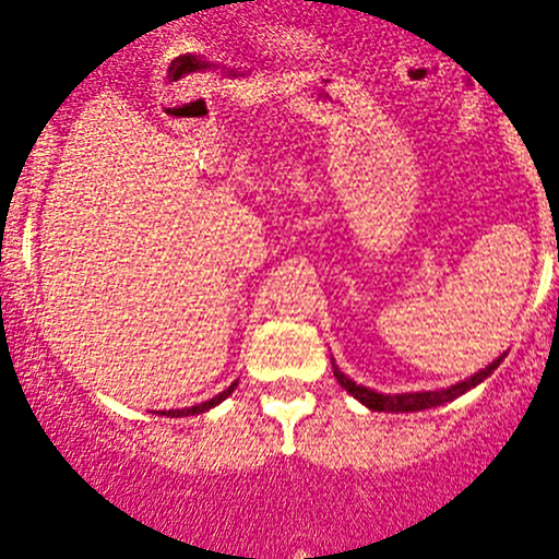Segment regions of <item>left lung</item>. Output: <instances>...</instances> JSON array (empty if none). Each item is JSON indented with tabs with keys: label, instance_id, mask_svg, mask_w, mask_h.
Returning a JSON list of instances; mask_svg holds the SVG:
<instances>
[{
	"label": "left lung",
	"instance_id": "8db88e82",
	"mask_svg": "<svg viewBox=\"0 0 559 559\" xmlns=\"http://www.w3.org/2000/svg\"><path fill=\"white\" fill-rule=\"evenodd\" d=\"M501 364V358H496V361L490 364L487 369H481V372L474 374V378L463 380V383L448 388V391H426V393H378V391H369V388L364 385H356L354 380L345 378L343 372H340L337 367H334V378H337V383L345 388V391L350 393V396L358 399L361 404H367L369 409H374V413H418V409H428V407H439V404L444 402H452V399H457L461 393H466L468 388H474L481 380L487 378V374L492 372V369Z\"/></svg>",
	"mask_w": 559,
	"mask_h": 559
}]
</instances>
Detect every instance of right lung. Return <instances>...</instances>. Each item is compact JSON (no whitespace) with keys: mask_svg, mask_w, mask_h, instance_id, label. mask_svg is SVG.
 Returning a JSON list of instances; mask_svg holds the SVG:
<instances>
[{"mask_svg":"<svg viewBox=\"0 0 559 559\" xmlns=\"http://www.w3.org/2000/svg\"><path fill=\"white\" fill-rule=\"evenodd\" d=\"M235 385H238V383H233L230 388H227V391H222L219 396L209 399V402L195 404V407H187V409H168V413H160V415H168V418H185V415H201V413H205V409H211V407H216V404H219V402H225V399L230 396V393H233V388H235Z\"/></svg>","mask_w":559,"mask_h":559,"instance_id":"right-lung-1","label":"right lung"}]
</instances>
